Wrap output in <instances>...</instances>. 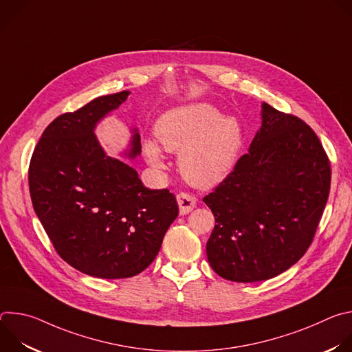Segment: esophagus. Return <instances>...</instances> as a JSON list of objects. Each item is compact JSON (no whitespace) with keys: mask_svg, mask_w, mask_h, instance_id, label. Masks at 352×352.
Masks as SVG:
<instances>
[{"mask_svg":"<svg viewBox=\"0 0 352 352\" xmlns=\"http://www.w3.org/2000/svg\"><path fill=\"white\" fill-rule=\"evenodd\" d=\"M177 202L179 206V214L184 216L193 210V208L196 206V197L186 192H181L177 195Z\"/></svg>","mask_w":352,"mask_h":352,"instance_id":"esophagus-1","label":"esophagus"}]
</instances>
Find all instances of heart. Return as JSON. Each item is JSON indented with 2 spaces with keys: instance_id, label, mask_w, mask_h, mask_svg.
Masks as SVG:
<instances>
[{
  "instance_id": "heart-1",
  "label": "heart",
  "mask_w": 352,
  "mask_h": 352,
  "mask_svg": "<svg viewBox=\"0 0 352 352\" xmlns=\"http://www.w3.org/2000/svg\"><path fill=\"white\" fill-rule=\"evenodd\" d=\"M155 133L163 150L179 153L182 175L199 188H212L224 181L232 173L245 142L238 118L221 116L209 103H189L166 111ZM160 148L153 140L143 143L147 162L163 170L166 163Z\"/></svg>"
}]
</instances>
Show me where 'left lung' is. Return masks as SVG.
Wrapping results in <instances>:
<instances>
[{"mask_svg":"<svg viewBox=\"0 0 352 352\" xmlns=\"http://www.w3.org/2000/svg\"><path fill=\"white\" fill-rule=\"evenodd\" d=\"M331 170L302 120L262 103V126L232 173L204 197L214 214L208 261L223 278H273L305 255L322 219Z\"/></svg>","mask_w":352,"mask_h":352,"instance_id":"8db88e82","label":"left lung"}]
</instances>
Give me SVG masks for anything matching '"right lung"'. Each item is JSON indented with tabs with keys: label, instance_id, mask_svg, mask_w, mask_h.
Masks as SVG:
<instances>
[{
	"label": "right lung",
	"instance_id": "1",
	"mask_svg": "<svg viewBox=\"0 0 352 352\" xmlns=\"http://www.w3.org/2000/svg\"><path fill=\"white\" fill-rule=\"evenodd\" d=\"M124 90L57 117L33 152L29 189L33 209L57 254L98 278H128L155 261L178 216L168 189L146 188L136 170L106 155L94 129L128 98ZM129 159L140 155L132 129Z\"/></svg>",
	"mask_w": 352,
	"mask_h": 352
}]
</instances>
